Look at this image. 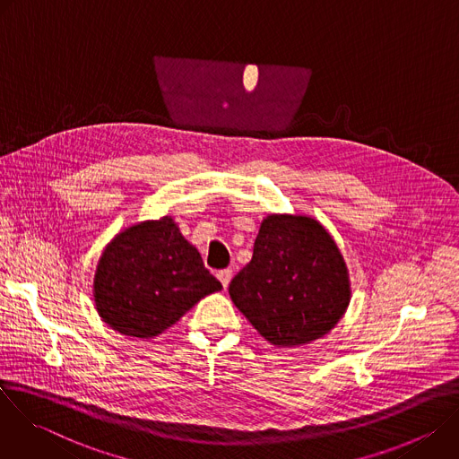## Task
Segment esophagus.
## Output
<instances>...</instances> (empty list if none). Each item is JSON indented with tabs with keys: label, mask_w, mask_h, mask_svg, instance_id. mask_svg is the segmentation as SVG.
<instances>
[{
	"label": "esophagus",
	"mask_w": 459,
	"mask_h": 459,
	"mask_svg": "<svg viewBox=\"0 0 459 459\" xmlns=\"http://www.w3.org/2000/svg\"><path fill=\"white\" fill-rule=\"evenodd\" d=\"M230 278H232V271L230 269H223L218 273V280L221 281V285L227 289L229 283H230Z\"/></svg>",
	"instance_id": "esophagus-1"
}]
</instances>
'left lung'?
Listing matches in <instances>:
<instances>
[{"label":"left lung","instance_id":"left-lung-1","mask_svg":"<svg viewBox=\"0 0 459 459\" xmlns=\"http://www.w3.org/2000/svg\"><path fill=\"white\" fill-rule=\"evenodd\" d=\"M229 294L269 343L299 347L338 325L351 303V280L336 241L317 220L269 214Z\"/></svg>","mask_w":459,"mask_h":459}]
</instances>
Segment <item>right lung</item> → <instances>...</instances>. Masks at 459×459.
Wrapping results in <instances>:
<instances>
[{"mask_svg":"<svg viewBox=\"0 0 459 459\" xmlns=\"http://www.w3.org/2000/svg\"><path fill=\"white\" fill-rule=\"evenodd\" d=\"M221 289L198 248L170 216H163L112 238L100 255L92 296L100 317L114 331L151 340Z\"/></svg>","mask_w":459,"mask_h":459,"instance_id":"1","label":"right lung"}]
</instances>
